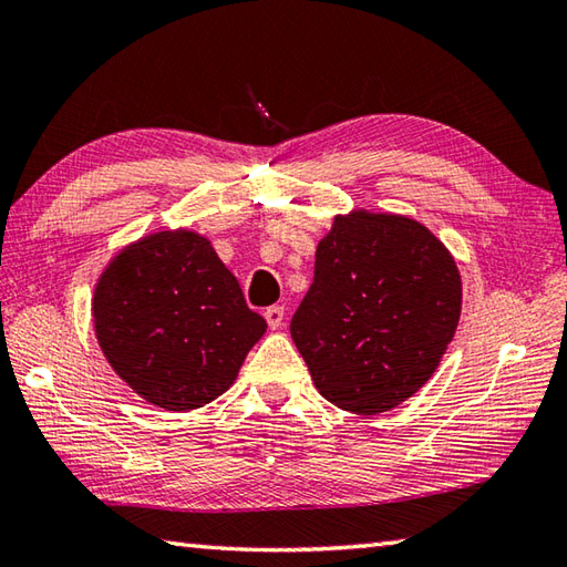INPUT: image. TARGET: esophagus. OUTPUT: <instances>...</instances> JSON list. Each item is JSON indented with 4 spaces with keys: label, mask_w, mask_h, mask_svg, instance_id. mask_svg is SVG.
I'll use <instances>...</instances> for the list:
<instances>
[{
    "label": "esophagus",
    "mask_w": 567,
    "mask_h": 567,
    "mask_svg": "<svg viewBox=\"0 0 567 567\" xmlns=\"http://www.w3.org/2000/svg\"><path fill=\"white\" fill-rule=\"evenodd\" d=\"M265 321H268L270 329H280L282 321H285V307L272 305V307L265 309Z\"/></svg>",
    "instance_id": "34e87169"
}]
</instances>
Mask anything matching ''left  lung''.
I'll list each match as a JSON object with an SVG mask.
<instances>
[{"mask_svg":"<svg viewBox=\"0 0 567 567\" xmlns=\"http://www.w3.org/2000/svg\"><path fill=\"white\" fill-rule=\"evenodd\" d=\"M460 312L450 250L413 218L359 208L319 240L290 331L329 403L379 415L430 381Z\"/></svg>","mask_w":567,"mask_h":567,"instance_id":"1","label":"left lung"}]
</instances>
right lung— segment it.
<instances>
[{"instance_id":"obj_1","label":"right lung","mask_w":567,"mask_h":567,"mask_svg":"<svg viewBox=\"0 0 567 567\" xmlns=\"http://www.w3.org/2000/svg\"><path fill=\"white\" fill-rule=\"evenodd\" d=\"M93 324L120 379L174 413L226 393L268 329L194 230L150 233L120 250L97 277Z\"/></svg>"}]
</instances>
